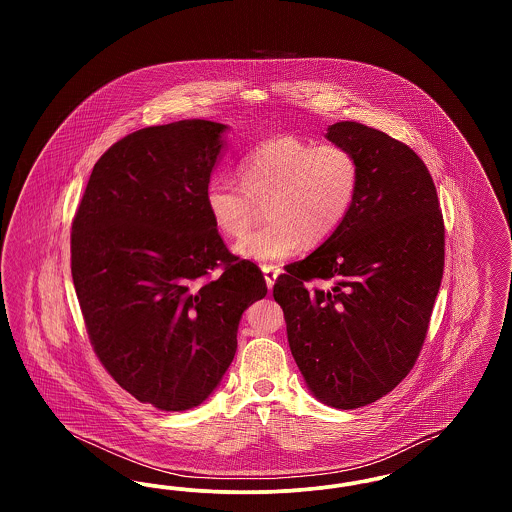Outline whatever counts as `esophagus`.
I'll list each match as a JSON object with an SVG mask.
<instances>
[{"instance_id": "34e87169", "label": "esophagus", "mask_w": 512, "mask_h": 512, "mask_svg": "<svg viewBox=\"0 0 512 512\" xmlns=\"http://www.w3.org/2000/svg\"><path fill=\"white\" fill-rule=\"evenodd\" d=\"M263 274H265V282H267L268 290H272V288H274V282H276V278H278V274H280V268L265 265V267H263Z\"/></svg>"}]
</instances>
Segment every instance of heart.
Segmentation results:
<instances>
[{
    "label": "heart",
    "mask_w": 512,
    "mask_h": 512,
    "mask_svg": "<svg viewBox=\"0 0 512 512\" xmlns=\"http://www.w3.org/2000/svg\"><path fill=\"white\" fill-rule=\"evenodd\" d=\"M242 182L213 176L203 201L215 228L240 238L265 203L270 222L249 232L234 251L255 263L297 255L305 242L330 240L351 215L361 184L357 155L340 144L276 136L249 149L240 161Z\"/></svg>",
    "instance_id": "1"
}]
</instances>
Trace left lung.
Returning a JSON list of instances; mask_svg holds the SVG:
<instances>
[{"label":"left lung","mask_w":512,"mask_h":512,"mask_svg":"<svg viewBox=\"0 0 512 512\" xmlns=\"http://www.w3.org/2000/svg\"><path fill=\"white\" fill-rule=\"evenodd\" d=\"M351 149L361 184L340 230L274 284L293 359L328 407L359 409L413 368L428 332L445 259L434 180L403 142L359 122L328 126ZM332 279L330 291L304 284Z\"/></svg>","instance_id":"obj_1"}]
</instances>
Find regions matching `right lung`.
Returning a JSON list of instances; mask_svg holds the SVG:
<instances>
[{
	"mask_svg": "<svg viewBox=\"0 0 512 512\" xmlns=\"http://www.w3.org/2000/svg\"><path fill=\"white\" fill-rule=\"evenodd\" d=\"M226 130L190 119L124 136L99 157L74 215L71 270L94 351L122 390L161 411L217 390L240 318L267 295L203 201Z\"/></svg>",
	"mask_w": 512,
	"mask_h": 512,
	"instance_id": "add662e5",
	"label": "right lung"
}]
</instances>
